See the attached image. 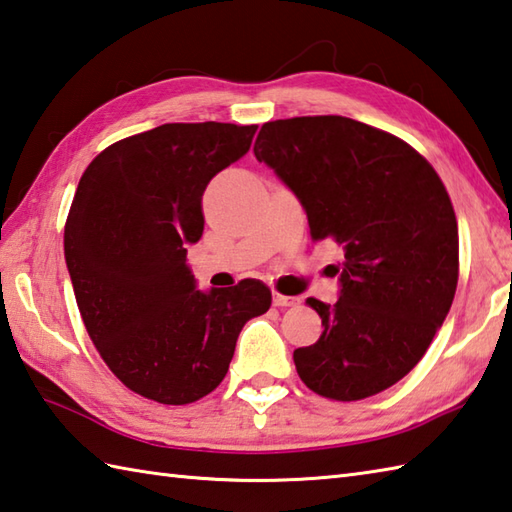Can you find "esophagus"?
I'll return each mask as SVG.
<instances>
[{"instance_id": "1", "label": "esophagus", "mask_w": 512, "mask_h": 512, "mask_svg": "<svg viewBox=\"0 0 512 512\" xmlns=\"http://www.w3.org/2000/svg\"><path fill=\"white\" fill-rule=\"evenodd\" d=\"M274 305H276V307H296V305H298V298L274 294Z\"/></svg>"}]
</instances>
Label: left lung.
Wrapping results in <instances>:
<instances>
[{"label": "left lung", "mask_w": 512, "mask_h": 512, "mask_svg": "<svg viewBox=\"0 0 512 512\" xmlns=\"http://www.w3.org/2000/svg\"><path fill=\"white\" fill-rule=\"evenodd\" d=\"M254 154L305 207L311 238L344 249L336 305L307 298L325 329L294 351L300 380L338 402L393 387L429 349L460 276L440 176L409 143L336 114L269 121Z\"/></svg>", "instance_id": "8db88e82"}]
</instances>
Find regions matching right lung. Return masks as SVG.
I'll use <instances>...</instances> for the list:
<instances>
[{
	"instance_id": "1",
	"label": "right lung",
	"mask_w": 512,
	"mask_h": 512,
	"mask_svg": "<svg viewBox=\"0 0 512 512\" xmlns=\"http://www.w3.org/2000/svg\"><path fill=\"white\" fill-rule=\"evenodd\" d=\"M258 125L165 123L121 139L83 172L64 254L83 325L130 391L190 404L223 382L247 320L271 291L254 278L196 289L187 245L203 236V192L247 154Z\"/></svg>"
}]
</instances>
